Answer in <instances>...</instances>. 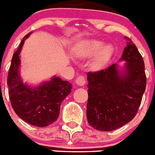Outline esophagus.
I'll list each match as a JSON object with an SVG mask.
<instances>
[{
    "mask_svg": "<svg viewBox=\"0 0 155 155\" xmlns=\"http://www.w3.org/2000/svg\"><path fill=\"white\" fill-rule=\"evenodd\" d=\"M76 83L79 86L84 85L85 84V78H84V77L82 76V75H80V76L78 77L76 79Z\"/></svg>",
    "mask_w": 155,
    "mask_h": 155,
    "instance_id": "esophagus-1",
    "label": "esophagus"
}]
</instances>
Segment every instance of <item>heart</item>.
Wrapping results in <instances>:
<instances>
[{"instance_id":"b5f03b06","label":"heart","mask_w":155,"mask_h":155,"mask_svg":"<svg viewBox=\"0 0 155 155\" xmlns=\"http://www.w3.org/2000/svg\"><path fill=\"white\" fill-rule=\"evenodd\" d=\"M113 53V48L109 45L103 46L99 40H89L84 42L78 49V54L81 57H90L95 55L92 62L93 68L101 69L104 68Z\"/></svg>"}]
</instances>
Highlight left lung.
Wrapping results in <instances>:
<instances>
[{"mask_svg": "<svg viewBox=\"0 0 155 155\" xmlns=\"http://www.w3.org/2000/svg\"><path fill=\"white\" fill-rule=\"evenodd\" d=\"M120 60L127 61L124 75L116 64L87 73V119L100 131H112L125 125L137 113L147 83L144 62L130 39Z\"/></svg>", "mask_w": 155, "mask_h": 155, "instance_id": "obj_1", "label": "left lung"}]
</instances>
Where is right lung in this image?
<instances>
[{"label": "right lung", "instance_id": "obj_1", "mask_svg": "<svg viewBox=\"0 0 155 155\" xmlns=\"http://www.w3.org/2000/svg\"><path fill=\"white\" fill-rule=\"evenodd\" d=\"M28 35L23 38L12 57L8 75V94L12 108L20 118L31 125L44 127L57 120L61 103L71 93L72 86L70 82L56 77L35 88L23 84L18 74L19 54Z\"/></svg>", "mask_w": 155, "mask_h": 155}]
</instances>
